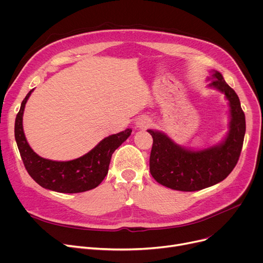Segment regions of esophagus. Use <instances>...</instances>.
Here are the masks:
<instances>
[{
	"label": "esophagus",
	"mask_w": 263,
	"mask_h": 263,
	"mask_svg": "<svg viewBox=\"0 0 263 263\" xmlns=\"http://www.w3.org/2000/svg\"><path fill=\"white\" fill-rule=\"evenodd\" d=\"M150 123H151V121H150L149 118L142 117L136 121V126H137V128H140V129H146L150 126Z\"/></svg>",
	"instance_id": "34e87169"
}]
</instances>
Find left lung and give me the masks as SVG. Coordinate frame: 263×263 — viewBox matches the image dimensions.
<instances>
[{
  "mask_svg": "<svg viewBox=\"0 0 263 263\" xmlns=\"http://www.w3.org/2000/svg\"><path fill=\"white\" fill-rule=\"evenodd\" d=\"M209 84L225 93L230 105L229 132L217 146L193 151L175 144L162 132L148 130L154 139L149 167L150 174L160 184L183 192H194L214 185L232 172L243 147L245 115L240 99L217 71Z\"/></svg>",
  "mask_w": 263,
  "mask_h": 263,
  "instance_id": "left-lung-1",
  "label": "left lung"
}]
</instances>
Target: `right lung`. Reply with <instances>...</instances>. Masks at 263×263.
<instances>
[{
  "instance_id": "obj_1",
  "label": "right lung",
  "mask_w": 263,
  "mask_h": 263,
  "mask_svg": "<svg viewBox=\"0 0 263 263\" xmlns=\"http://www.w3.org/2000/svg\"><path fill=\"white\" fill-rule=\"evenodd\" d=\"M33 90L23 99L15 122L16 142L27 173L40 186L59 193H82L98 186L107 175L113 153L131 135L132 130L105 137L88 154L76 160L58 162L44 159L27 144L22 126L24 106Z\"/></svg>"
}]
</instances>
